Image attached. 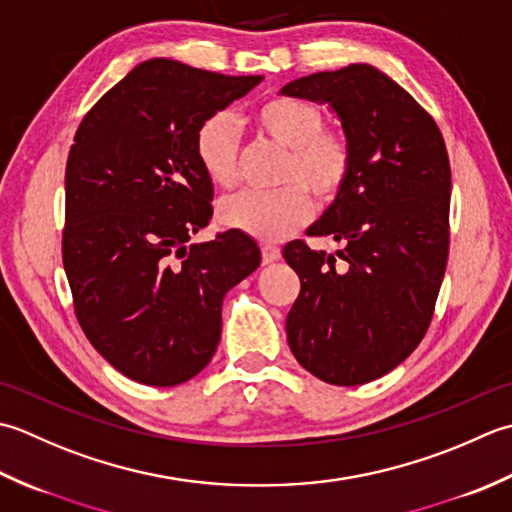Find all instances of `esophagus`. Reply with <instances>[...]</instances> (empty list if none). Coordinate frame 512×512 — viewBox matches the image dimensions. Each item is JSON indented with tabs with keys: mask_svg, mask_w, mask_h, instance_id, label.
I'll use <instances>...</instances> for the list:
<instances>
[{
	"mask_svg": "<svg viewBox=\"0 0 512 512\" xmlns=\"http://www.w3.org/2000/svg\"><path fill=\"white\" fill-rule=\"evenodd\" d=\"M260 256H263V263H276L280 260V249L276 245H260Z\"/></svg>",
	"mask_w": 512,
	"mask_h": 512,
	"instance_id": "34e87169",
	"label": "esophagus"
}]
</instances>
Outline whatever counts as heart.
<instances>
[{"mask_svg": "<svg viewBox=\"0 0 512 512\" xmlns=\"http://www.w3.org/2000/svg\"><path fill=\"white\" fill-rule=\"evenodd\" d=\"M258 134L287 150L276 192H241L218 205L221 223L258 241H280L294 234L314 214L316 198L331 205L353 174L351 137L307 99L278 95L254 112ZM196 159L212 185L232 190L241 176V134L229 112H216L196 130Z\"/></svg>", "mask_w": 512, "mask_h": 512, "instance_id": "heart-1", "label": "heart"}]
</instances>
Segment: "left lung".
<instances>
[{"mask_svg": "<svg viewBox=\"0 0 512 512\" xmlns=\"http://www.w3.org/2000/svg\"><path fill=\"white\" fill-rule=\"evenodd\" d=\"M283 95L327 101L353 143L349 185L305 241L283 256L300 278L287 314L296 360L322 382L356 387L398 367L431 325L451 245V163L433 117L378 68L351 64L287 83Z\"/></svg>", "mask_w": 512, "mask_h": 512, "instance_id": "1", "label": "left lung"}]
</instances>
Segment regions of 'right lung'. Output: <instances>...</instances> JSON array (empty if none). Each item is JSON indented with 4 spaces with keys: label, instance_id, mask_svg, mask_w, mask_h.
Returning <instances> with one entry per match:
<instances>
[{
    "label": "right lung",
    "instance_id": "right-lung-1",
    "mask_svg": "<svg viewBox=\"0 0 512 512\" xmlns=\"http://www.w3.org/2000/svg\"><path fill=\"white\" fill-rule=\"evenodd\" d=\"M260 79L150 59L79 123L61 256L83 333L134 382L174 387L201 373L221 340L223 296L260 265L238 229L187 243L210 225L214 201L198 125Z\"/></svg>",
    "mask_w": 512,
    "mask_h": 512
}]
</instances>
